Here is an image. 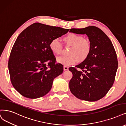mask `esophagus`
Here are the masks:
<instances>
[{"label": "esophagus", "instance_id": "1", "mask_svg": "<svg viewBox=\"0 0 126 126\" xmlns=\"http://www.w3.org/2000/svg\"><path fill=\"white\" fill-rule=\"evenodd\" d=\"M68 67H67V66H64V67H63V70L64 71H66V70H67L68 69Z\"/></svg>", "mask_w": 126, "mask_h": 126}]
</instances>
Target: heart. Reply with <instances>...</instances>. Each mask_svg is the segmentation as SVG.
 I'll list each match as a JSON object with an SVG mask.
<instances>
[{
	"label": "heart",
	"instance_id": "b5f03b06",
	"mask_svg": "<svg viewBox=\"0 0 126 126\" xmlns=\"http://www.w3.org/2000/svg\"><path fill=\"white\" fill-rule=\"evenodd\" d=\"M63 40L66 44L71 46L68 56H60L57 58L58 63L64 66H70L76 63L78 60L83 62L89 56L91 46L90 42L82 35L74 33H69ZM49 48L55 55H59L62 51V45L57 38L52 40L49 45Z\"/></svg>",
	"mask_w": 126,
	"mask_h": 126
}]
</instances>
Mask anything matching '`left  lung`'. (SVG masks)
Returning a JSON list of instances; mask_svg holds the SVG:
<instances>
[{
    "label": "left lung",
    "instance_id": "left-lung-1",
    "mask_svg": "<svg viewBox=\"0 0 126 126\" xmlns=\"http://www.w3.org/2000/svg\"><path fill=\"white\" fill-rule=\"evenodd\" d=\"M70 32L86 34L91 49L88 57L76 67H70L72 78L69 82L71 92L78 98L89 102L99 100L113 84L118 61L113 45L102 30L94 26L71 29Z\"/></svg>",
    "mask_w": 126,
    "mask_h": 126
}]
</instances>
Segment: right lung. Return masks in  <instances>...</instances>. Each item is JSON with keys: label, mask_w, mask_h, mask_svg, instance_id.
<instances>
[{"label": "right lung", "mask_w": 126, "mask_h": 126, "mask_svg": "<svg viewBox=\"0 0 126 126\" xmlns=\"http://www.w3.org/2000/svg\"><path fill=\"white\" fill-rule=\"evenodd\" d=\"M69 29L34 23L17 37L8 62L11 83L22 96L37 98L48 93L63 66L56 63L50 41L66 34Z\"/></svg>", "instance_id": "add662e5"}]
</instances>
